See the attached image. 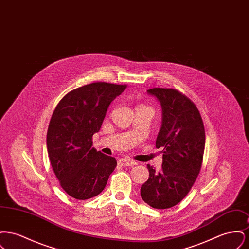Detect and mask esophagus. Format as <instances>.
Returning <instances> with one entry per match:
<instances>
[{
    "label": "esophagus",
    "instance_id": "esophagus-1",
    "mask_svg": "<svg viewBox=\"0 0 249 249\" xmlns=\"http://www.w3.org/2000/svg\"><path fill=\"white\" fill-rule=\"evenodd\" d=\"M119 165L121 166H135L137 164V162L131 159H127V158H123L118 160Z\"/></svg>",
    "mask_w": 249,
    "mask_h": 249
}]
</instances>
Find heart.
Returning a JSON list of instances; mask_svg holds the SVG:
<instances>
[{"label":"heart","mask_w":249,"mask_h":249,"mask_svg":"<svg viewBox=\"0 0 249 249\" xmlns=\"http://www.w3.org/2000/svg\"><path fill=\"white\" fill-rule=\"evenodd\" d=\"M146 107V106H144V105H138L136 107Z\"/></svg>","instance_id":"b5f03b06"}]
</instances>
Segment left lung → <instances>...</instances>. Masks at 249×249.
Returning a JSON list of instances; mask_svg holds the SVG:
<instances>
[{
  "label": "left lung",
  "instance_id": "left-lung-1",
  "mask_svg": "<svg viewBox=\"0 0 249 249\" xmlns=\"http://www.w3.org/2000/svg\"><path fill=\"white\" fill-rule=\"evenodd\" d=\"M162 107V125L156 147L162 148V165L157 171L147 165L149 178L141 187L144 202L156 209H167L182 201L201 171L205 131L195 104L175 89L147 90Z\"/></svg>",
  "mask_w": 249,
  "mask_h": 249
}]
</instances>
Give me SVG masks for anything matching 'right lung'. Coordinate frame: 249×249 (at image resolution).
Returning a JSON list of instances; mask_svg holds the SVG:
<instances>
[{"instance_id": "1", "label": "right lung", "mask_w": 249, "mask_h": 249, "mask_svg": "<svg viewBox=\"0 0 249 249\" xmlns=\"http://www.w3.org/2000/svg\"><path fill=\"white\" fill-rule=\"evenodd\" d=\"M127 85L94 82L72 89L55 108L48 125L49 160L63 190L76 200L100 194L117 166L114 157L92 147L111 102Z\"/></svg>"}]
</instances>
